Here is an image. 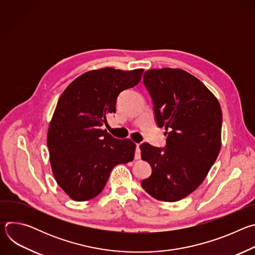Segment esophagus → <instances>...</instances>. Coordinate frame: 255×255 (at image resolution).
<instances>
[{"label":"esophagus","instance_id":"esophagus-1","mask_svg":"<svg viewBox=\"0 0 255 255\" xmlns=\"http://www.w3.org/2000/svg\"><path fill=\"white\" fill-rule=\"evenodd\" d=\"M139 146H140V143H136V151H135V156H134L135 159H140V157H141Z\"/></svg>","mask_w":255,"mask_h":255}]
</instances>
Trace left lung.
<instances>
[{
	"label": "left lung",
	"instance_id": "left-lung-1",
	"mask_svg": "<svg viewBox=\"0 0 255 255\" xmlns=\"http://www.w3.org/2000/svg\"><path fill=\"white\" fill-rule=\"evenodd\" d=\"M143 83L157 125L169 132L163 148L140 145L141 158L152 168L141 186L156 200L176 202L203 183L220 152L221 107L201 81L183 69L146 70Z\"/></svg>",
	"mask_w": 255,
	"mask_h": 255
}]
</instances>
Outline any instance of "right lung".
<instances>
[{
	"mask_svg": "<svg viewBox=\"0 0 255 255\" xmlns=\"http://www.w3.org/2000/svg\"><path fill=\"white\" fill-rule=\"evenodd\" d=\"M142 68L91 70L60 96L47 133L50 164L58 186L78 202L97 197L114 166L132 161L135 143L114 138L107 115L116 112L119 94L141 81Z\"/></svg>",
	"mask_w": 255,
	"mask_h": 255,
	"instance_id": "obj_1",
	"label": "right lung"
}]
</instances>
